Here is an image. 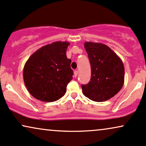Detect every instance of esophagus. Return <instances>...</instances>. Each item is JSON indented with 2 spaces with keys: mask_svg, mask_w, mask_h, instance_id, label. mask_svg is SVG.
I'll return each instance as SVG.
<instances>
[{
  "mask_svg": "<svg viewBox=\"0 0 146 146\" xmlns=\"http://www.w3.org/2000/svg\"><path fill=\"white\" fill-rule=\"evenodd\" d=\"M74 74L75 77H76L77 75H78V71H77V70H74Z\"/></svg>",
  "mask_w": 146,
  "mask_h": 146,
  "instance_id": "esophagus-1",
  "label": "esophagus"
}]
</instances>
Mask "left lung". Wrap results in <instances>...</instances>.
Instances as JSON below:
<instances>
[{"label": "left lung", "mask_w": 146, "mask_h": 146, "mask_svg": "<svg viewBox=\"0 0 146 146\" xmlns=\"http://www.w3.org/2000/svg\"><path fill=\"white\" fill-rule=\"evenodd\" d=\"M90 61L91 78L82 85L84 95L97 102H105L116 95L125 82V68L121 59L103 43L85 42Z\"/></svg>", "instance_id": "left-lung-1"}]
</instances>
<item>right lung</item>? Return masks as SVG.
Instances as JSON below:
<instances>
[{"mask_svg": "<svg viewBox=\"0 0 146 146\" xmlns=\"http://www.w3.org/2000/svg\"><path fill=\"white\" fill-rule=\"evenodd\" d=\"M68 42L56 41L38 49L23 67L24 84L37 100L53 102L64 96L72 79L71 59L66 56Z\"/></svg>", "mask_w": 146, "mask_h": 146, "instance_id": "1", "label": "right lung"}]
</instances>
